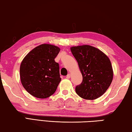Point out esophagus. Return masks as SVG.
Instances as JSON below:
<instances>
[{"label":"esophagus","mask_w":132,"mask_h":132,"mask_svg":"<svg viewBox=\"0 0 132 132\" xmlns=\"http://www.w3.org/2000/svg\"><path fill=\"white\" fill-rule=\"evenodd\" d=\"M70 77H71V74H68L67 75L66 78H67V79H70Z\"/></svg>","instance_id":"34e87169"}]
</instances>
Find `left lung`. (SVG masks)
Masks as SVG:
<instances>
[{"instance_id": "obj_1", "label": "left lung", "mask_w": 132, "mask_h": 132, "mask_svg": "<svg viewBox=\"0 0 132 132\" xmlns=\"http://www.w3.org/2000/svg\"><path fill=\"white\" fill-rule=\"evenodd\" d=\"M71 51L78 64L82 81L75 88L81 98L94 100L102 95L113 79L109 58L95 47L84 45L72 47Z\"/></svg>"}]
</instances>
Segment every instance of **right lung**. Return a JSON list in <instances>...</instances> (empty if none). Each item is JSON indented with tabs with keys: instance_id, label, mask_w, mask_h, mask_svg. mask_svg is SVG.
I'll list each match as a JSON object with an SVG mask.
<instances>
[{
	"instance_id": "1",
	"label": "right lung",
	"mask_w": 132,
	"mask_h": 132,
	"mask_svg": "<svg viewBox=\"0 0 132 132\" xmlns=\"http://www.w3.org/2000/svg\"><path fill=\"white\" fill-rule=\"evenodd\" d=\"M60 51L57 46L43 44L24 58L20 67V80L30 95L44 99L55 92L61 79L59 64L54 60Z\"/></svg>"
}]
</instances>
